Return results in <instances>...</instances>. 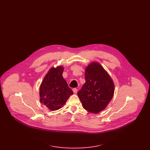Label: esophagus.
Returning a JSON list of instances; mask_svg holds the SVG:
<instances>
[{"label":"esophagus","mask_w":150,"mask_h":150,"mask_svg":"<svg viewBox=\"0 0 150 150\" xmlns=\"http://www.w3.org/2000/svg\"><path fill=\"white\" fill-rule=\"evenodd\" d=\"M72 91L74 92V93H76L78 92V89H77L76 88H74V89H72Z\"/></svg>","instance_id":"obj_1"}]
</instances>
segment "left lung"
<instances>
[{
	"instance_id": "left-lung-1",
	"label": "left lung",
	"mask_w": 150,
	"mask_h": 150,
	"mask_svg": "<svg viewBox=\"0 0 150 150\" xmlns=\"http://www.w3.org/2000/svg\"><path fill=\"white\" fill-rule=\"evenodd\" d=\"M85 79L78 96L84 109L97 114L107 107L112 98L114 84L103 67L95 62L86 67Z\"/></svg>"
}]
</instances>
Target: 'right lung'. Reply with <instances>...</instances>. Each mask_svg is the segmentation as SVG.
I'll use <instances>...</instances> for the list:
<instances>
[{"mask_svg": "<svg viewBox=\"0 0 150 150\" xmlns=\"http://www.w3.org/2000/svg\"><path fill=\"white\" fill-rule=\"evenodd\" d=\"M63 66L52 67L40 86V101L51 111L64 106L73 92L62 76Z\"/></svg>", "mask_w": 150, "mask_h": 150, "instance_id": "1", "label": "right lung"}]
</instances>
